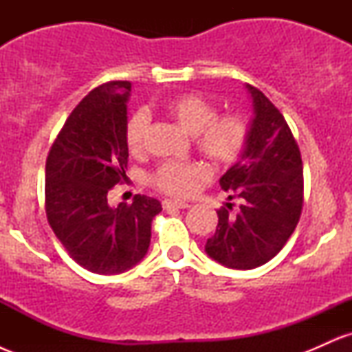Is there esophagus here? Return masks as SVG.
<instances>
[{
	"label": "esophagus",
	"instance_id": "esophagus-1",
	"mask_svg": "<svg viewBox=\"0 0 352 352\" xmlns=\"http://www.w3.org/2000/svg\"><path fill=\"white\" fill-rule=\"evenodd\" d=\"M162 205H164L165 210H170V208H188L190 207L187 201H177V200H164Z\"/></svg>",
	"mask_w": 352,
	"mask_h": 352
}]
</instances>
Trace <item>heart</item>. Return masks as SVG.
<instances>
[{
    "instance_id": "obj_1",
    "label": "heart",
    "mask_w": 352,
    "mask_h": 352,
    "mask_svg": "<svg viewBox=\"0 0 352 352\" xmlns=\"http://www.w3.org/2000/svg\"><path fill=\"white\" fill-rule=\"evenodd\" d=\"M160 112L193 135L197 148L215 165H230L240 157L248 137V125L238 114L217 116L215 106L199 94H179L160 102ZM148 114L137 111L125 122V145L131 153L144 147ZM208 172L197 162H165L151 175L160 192L172 197H190Z\"/></svg>"
}]
</instances>
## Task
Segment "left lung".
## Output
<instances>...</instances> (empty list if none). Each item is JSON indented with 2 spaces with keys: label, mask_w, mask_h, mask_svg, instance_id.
<instances>
[{
  "label": "left lung",
  "mask_w": 352,
  "mask_h": 352,
  "mask_svg": "<svg viewBox=\"0 0 352 352\" xmlns=\"http://www.w3.org/2000/svg\"><path fill=\"white\" fill-rule=\"evenodd\" d=\"M253 104L245 148L220 187L233 204L218 210L215 235L205 252L233 270H253L270 261L296 228L302 207V162L281 112L261 91L245 84Z\"/></svg>",
  "instance_id": "8db88e82"
}]
</instances>
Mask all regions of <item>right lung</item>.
<instances>
[{
    "instance_id": "1",
    "label": "right lung",
    "mask_w": 352,
    "mask_h": 352,
    "mask_svg": "<svg viewBox=\"0 0 352 352\" xmlns=\"http://www.w3.org/2000/svg\"><path fill=\"white\" fill-rule=\"evenodd\" d=\"M132 86L96 87L71 112L46 160V213L52 232L76 263L98 274L134 268L148 252L152 220L162 205L135 195L107 204L109 190L127 179V102Z\"/></svg>"
}]
</instances>
